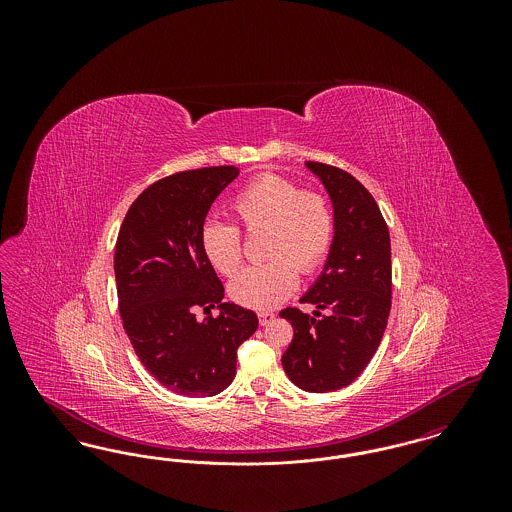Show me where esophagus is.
<instances>
[{
    "instance_id": "34e87169",
    "label": "esophagus",
    "mask_w": 512,
    "mask_h": 512,
    "mask_svg": "<svg viewBox=\"0 0 512 512\" xmlns=\"http://www.w3.org/2000/svg\"><path fill=\"white\" fill-rule=\"evenodd\" d=\"M274 318V313L272 311H261L259 313V322H261V326H267L268 322Z\"/></svg>"
}]
</instances>
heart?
<instances>
[{"label": "heart", "instance_id": "1", "mask_svg": "<svg viewBox=\"0 0 512 512\" xmlns=\"http://www.w3.org/2000/svg\"><path fill=\"white\" fill-rule=\"evenodd\" d=\"M232 213L245 232L267 230L265 265L245 268L230 282V297L251 309H272L297 288V270L313 274L334 244V213L328 199L295 182L263 174L232 199ZM201 249L220 274L242 267V234L234 224L209 220L201 228Z\"/></svg>", "mask_w": 512, "mask_h": 512}]
</instances>
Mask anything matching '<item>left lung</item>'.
Listing matches in <instances>:
<instances>
[{
	"label": "left lung",
	"instance_id": "left-lung-1",
	"mask_svg": "<svg viewBox=\"0 0 512 512\" xmlns=\"http://www.w3.org/2000/svg\"><path fill=\"white\" fill-rule=\"evenodd\" d=\"M305 165L332 199L334 244L322 274L301 297L317 307L313 317L293 307L280 311L293 326L282 366L297 388L326 393L361 376L388 326L390 232L378 203L355 176L317 161Z\"/></svg>",
	"mask_w": 512,
	"mask_h": 512
}]
</instances>
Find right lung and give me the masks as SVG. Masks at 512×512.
<instances>
[{
  "mask_svg": "<svg viewBox=\"0 0 512 512\" xmlns=\"http://www.w3.org/2000/svg\"><path fill=\"white\" fill-rule=\"evenodd\" d=\"M236 167L174 172L130 205L115 245L122 326L147 372L167 390L211 397L236 376L238 347L259 326L224 288L201 249V228ZM217 306L219 318L194 311Z\"/></svg>",
  "mask_w": 512,
  "mask_h": 512,
  "instance_id": "add662e5",
  "label": "right lung"
}]
</instances>
